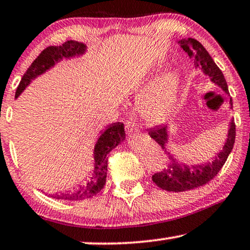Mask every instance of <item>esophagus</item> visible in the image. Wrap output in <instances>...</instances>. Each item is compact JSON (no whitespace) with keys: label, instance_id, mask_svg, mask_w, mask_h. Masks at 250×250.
Returning a JSON list of instances; mask_svg holds the SVG:
<instances>
[{"label":"esophagus","instance_id":"obj_1","mask_svg":"<svg viewBox=\"0 0 250 250\" xmlns=\"http://www.w3.org/2000/svg\"><path fill=\"white\" fill-rule=\"evenodd\" d=\"M125 129L128 136H136L140 134V128L136 125V123L132 120H125Z\"/></svg>","mask_w":250,"mask_h":250}]
</instances>
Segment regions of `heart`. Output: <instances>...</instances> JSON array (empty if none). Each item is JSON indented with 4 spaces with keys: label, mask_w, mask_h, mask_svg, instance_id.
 Here are the masks:
<instances>
[{
    "label": "heart",
    "mask_w": 250,
    "mask_h": 250,
    "mask_svg": "<svg viewBox=\"0 0 250 250\" xmlns=\"http://www.w3.org/2000/svg\"><path fill=\"white\" fill-rule=\"evenodd\" d=\"M178 82V74L175 71L167 72L142 99L141 109L150 121L160 122L168 114L175 99Z\"/></svg>",
    "instance_id": "1"
}]
</instances>
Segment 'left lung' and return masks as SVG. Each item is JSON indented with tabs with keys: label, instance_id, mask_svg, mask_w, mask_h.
Returning <instances> with one entry per match:
<instances>
[{
	"label": "left lung",
	"instance_id": "obj_1",
	"mask_svg": "<svg viewBox=\"0 0 250 250\" xmlns=\"http://www.w3.org/2000/svg\"><path fill=\"white\" fill-rule=\"evenodd\" d=\"M181 47L188 55L195 56L196 65L203 69L204 74L211 78V81L219 85L225 92H229V87L225 77H224L222 70L211 58L208 50L204 48L200 41L191 39L180 40ZM230 106H232V99H230ZM148 135L153 138L158 144L162 146L163 150L166 151L165 145L167 144V125H157V127L148 129ZM235 141V123H229V136L227 141L224 145L223 150L218 153L216 159L208 165H196L192 167H187L181 164L176 163L175 159H172V163L167 166V168L154 173L152 175V181L156 183L159 188L167 191H187L191 189L202 187L207 185L216 176L219 170L223 168L224 164L226 163L229 154L232 151L233 145Z\"/></svg>",
	"mask_w": 250,
	"mask_h": 250
}]
</instances>
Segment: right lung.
<instances>
[{"instance_id":"right-lung-1","label":"right lung","mask_w":250,"mask_h":250,"mask_svg":"<svg viewBox=\"0 0 250 250\" xmlns=\"http://www.w3.org/2000/svg\"><path fill=\"white\" fill-rule=\"evenodd\" d=\"M85 48L86 47L84 43L72 40L65 41L61 46L47 47L34 60L32 64L28 67L26 72L24 74L20 85L17 86V90H16L15 98L20 96L21 91L30 84V82L33 78L48 70L59 60L83 54ZM123 140H125V125H123V123L116 122L110 125L100 136L96 147H94V163H96V165H94L93 176L91 178V181L85 187H81L77 191L55 194L53 195V197L64 201H83L85 198H90L97 195L104 188L106 182L107 162H108L107 154L112 151V148L118 146Z\"/></svg>"}]
</instances>
